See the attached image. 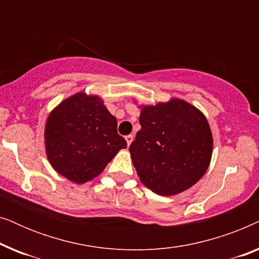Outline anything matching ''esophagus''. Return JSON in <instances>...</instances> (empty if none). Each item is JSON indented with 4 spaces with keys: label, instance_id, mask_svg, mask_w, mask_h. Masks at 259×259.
Returning <instances> with one entry per match:
<instances>
[{
    "label": "esophagus",
    "instance_id": "1",
    "mask_svg": "<svg viewBox=\"0 0 259 259\" xmlns=\"http://www.w3.org/2000/svg\"><path fill=\"white\" fill-rule=\"evenodd\" d=\"M125 139H126L127 145H128V146H130L131 143H132V141H133V136H132V134H130V136H126Z\"/></svg>",
    "mask_w": 259,
    "mask_h": 259
}]
</instances>
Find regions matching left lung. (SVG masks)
Returning <instances> with one entry per match:
<instances>
[{
	"instance_id": "obj_1",
	"label": "left lung",
	"mask_w": 259,
	"mask_h": 259,
	"mask_svg": "<svg viewBox=\"0 0 259 259\" xmlns=\"http://www.w3.org/2000/svg\"><path fill=\"white\" fill-rule=\"evenodd\" d=\"M141 130L130 152L138 176L159 196L190 189L210 165L213 139L199 109L180 99L141 106Z\"/></svg>"
}]
</instances>
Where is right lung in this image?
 Masks as SVG:
<instances>
[{"mask_svg":"<svg viewBox=\"0 0 259 259\" xmlns=\"http://www.w3.org/2000/svg\"><path fill=\"white\" fill-rule=\"evenodd\" d=\"M116 127L115 116L97 95L76 93L63 100L45 127L46 153L53 168L76 184L98 177L127 147Z\"/></svg>","mask_w":259,"mask_h":259,"instance_id":"obj_1","label":"right lung"}]
</instances>
